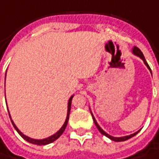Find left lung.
Masks as SVG:
<instances>
[{"label":"left lung","mask_w":159,"mask_h":159,"mask_svg":"<svg viewBox=\"0 0 159 159\" xmlns=\"http://www.w3.org/2000/svg\"><path fill=\"white\" fill-rule=\"evenodd\" d=\"M132 52L135 54V55H137V56H139L143 61V63L145 64V66L150 69V67H149V66H148V64H147V62H146V60H145V58H144V56H143V52H141V50L139 49V48H137V47H134L133 49H132ZM150 71H151V69H150ZM91 114H92V112H91ZM92 116H93V121H94V124L96 125V127H97V129H99V131L103 134V135H105V136H107V138H109V139H111L112 141H115V142H123V141H126V140H128V139H129V138H131V137H133L134 135H136L137 133H138V131H136L135 133H133V134H130V135H128V136H123V137H113V136H111V135H109L108 133H107L105 130H103L102 129H101V127L98 125V123L96 122V120L94 119V117H93V115L92 114Z\"/></svg>","instance_id":"8db88e82"}]
</instances>
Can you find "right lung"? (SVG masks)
Returning a JSON list of instances; mask_svg holds the SVG:
<instances>
[{
    "instance_id": "obj_1",
    "label": "right lung",
    "mask_w": 159,
    "mask_h": 159,
    "mask_svg": "<svg viewBox=\"0 0 159 159\" xmlns=\"http://www.w3.org/2000/svg\"><path fill=\"white\" fill-rule=\"evenodd\" d=\"M72 98H73V96H71V97L69 98V100H68V104H67V115H66V121H65L64 125L61 127V129H60L56 133H54L53 135H52V136H50V137H48V138H46V139L36 140V139H32V138H30V137L24 135V134L17 129V127L16 126V124H15L14 121L12 120L11 116H10V113H9V117H10V119H11V121H12L13 126L15 127V129H16V131L21 135V137H22L24 140H26L27 142H29V143H33V144H37V145H45V144H48V143H51L54 142V141H55L56 139H58V138L62 135V133L64 132V130H65V129H66V125H67L68 119H69V113H70V108H71V101H72ZM7 109H8V108H7ZM8 112H9V111H8Z\"/></svg>"
}]
</instances>
